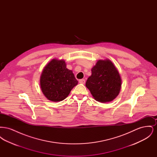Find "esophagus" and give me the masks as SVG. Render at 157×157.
<instances>
[{"mask_svg":"<svg viewBox=\"0 0 157 157\" xmlns=\"http://www.w3.org/2000/svg\"><path fill=\"white\" fill-rule=\"evenodd\" d=\"M79 82L80 83H81V84H85V79H80V80L79 81Z\"/></svg>","mask_w":157,"mask_h":157,"instance_id":"34e87169","label":"esophagus"}]
</instances>
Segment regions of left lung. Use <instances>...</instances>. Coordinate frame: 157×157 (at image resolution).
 <instances>
[{
  "label": "left lung",
  "instance_id": "obj_1",
  "mask_svg": "<svg viewBox=\"0 0 157 157\" xmlns=\"http://www.w3.org/2000/svg\"><path fill=\"white\" fill-rule=\"evenodd\" d=\"M86 86L93 98L98 102L112 101L120 94L122 80L120 73L112 61L108 59L98 60L91 69Z\"/></svg>",
  "mask_w": 157,
  "mask_h": 157
}]
</instances>
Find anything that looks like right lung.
I'll return each instance as SVG.
<instances>
[{"instance_id": "1", "label": "right lung", "mask_w": 157, "mask_h": 157, "mask_svg": "<svg viewBox=\"0 0 157 157\" xmlns=\"http://www.w3.org/2000/svg\"><path fill=\"white\" fill-rule=\"evenodd\" d=\"M78 83L72 71L67 68L63 59L51 60L44 68L40 78L42 93L52 102L65 99Z\"/></svg>"}]
</instances>
